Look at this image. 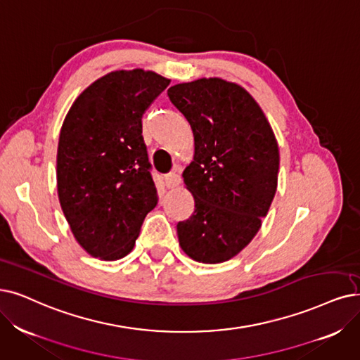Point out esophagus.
<instances>
[{
    "label": "esophagus",
    "mask_w": 360,
    "mask_h": 360,
    "mask_svg": "<svg viewBox=\"0 0 360 360\" xmlns=\"http://www.w3.org/2000/svg\"><path fill=\"white\" fill-rule=\"evenodd\" d=\"M164 181H165V186H167V188L172 189V188H177V186L180 184L181 177L177 174V172H169V174H167V176H165Z\"/></svg>",
    "instance_id": "34e87169"
}]
</instances>
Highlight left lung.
Segmentation results:
<instances>
[{"instance_id": "8db88e82", "label": "left lung", "mask_w": 360, "mask_h": 360, "mask_svg": "<svg viewBox=\"0 0 360 360\" xmlns=\"http://www.w3.org/2000/svg\"><path fill=\"white\" fill-rule=\"evenodd\" d=\"M167 94L195 137L183 171L195 211L177 224L180 247L199 263H223L251 242L275 198L278 141L260 106L233 82L202 78Z\"/></svg>"}]
</instances>
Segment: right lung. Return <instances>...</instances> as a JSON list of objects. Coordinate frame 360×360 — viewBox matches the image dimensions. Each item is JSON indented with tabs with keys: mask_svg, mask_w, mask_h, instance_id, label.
<instances>
[{
	"mask_svg": "<svg viewBox=\"0 0 360 360\" xmlns=\"http://www.w3.org/2000/svg\"><path fill=\"white\" fill-rule=\"evenodd\" d=\"M169 79L150 70H115L69 109L57 148V192L79 245L102 260L134 247L158 204L141 118Z\"/></svg>",
	"mask_w": 360,
	"mask_h": 360,
	"instance_id": "1",
	"label": "right lung"
}]
</instances>
